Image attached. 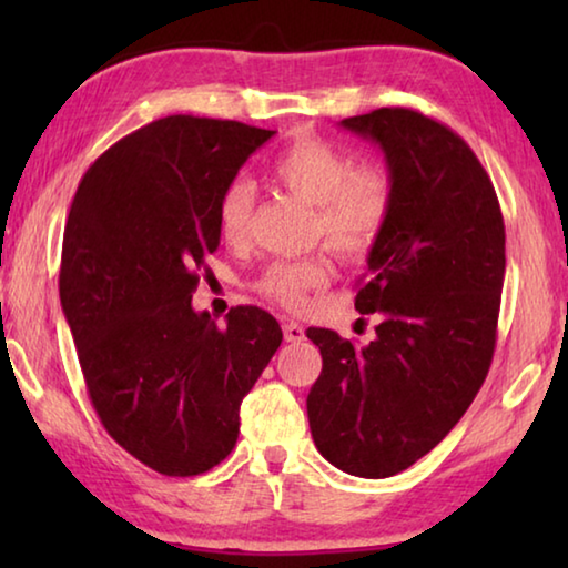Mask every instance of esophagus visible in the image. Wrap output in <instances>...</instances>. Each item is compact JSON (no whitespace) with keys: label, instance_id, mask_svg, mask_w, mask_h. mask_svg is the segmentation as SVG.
Returning a JSON list of instances; mask_svg holds the SVG:
<instances>
[{"label":"esophagus","instance_id":"34e87169","mask_svg":"<svg viewBox=\"0 0 568 568\" xmlns=\"http://www.w3.org/2000/svg\"><path fill=\"white\" fill-rule=\"evenodd\" d=\"M283 333H285V341L287 343H301L305 338V328L301 323L295 321H285L283 323Z\"/></svg>","mask_w":568,"mask_h":568}]
</instances>
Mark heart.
Listing matches in <instances>:
<instances>
[{"label":"heart","instance_id":"heart-1","mask_svg":"<svg viewBox=\"0 0 568 568\" xmlns=\"http://www.w3.org/2000/svg\"><path fill=\"white\" fill-rule=\"evenodd\" d=\"M273 178L305 203L315 205L313 230L345 261L371 253L390 223L396 178L383 162L353 165L348 152L321 138H301L273 160ZM255 190L245 178L230 180L220 192L215 227L225 243H243L253 220ZM328 255L267 265L253 287L267 301L301 311L313 291L328 285Z\"/></svg>","mask_w":568,"mask_h":568}]
</instances>
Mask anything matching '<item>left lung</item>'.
<instances>
[{
	"instance_id": "1",
	"label": "left lung",
	"mask_w": 568,
	"mask_h": 568,
	"mask_svg": "<svg viewBox=\"0 0 568 568\" xmlns=\"http://www.w3.org/2000/svg\"><path fill=\"white\" fill-rule=\"evenodd\" d=\"M341 124L378 142L396 205L355 295V311L378 313L376 341L358 348L335 331L307 328L323 355L307 420L335 468L388 478L436 448L484 386L506 227L491 178L446 124L408 108Z\"/></svg>"
}]
</instances>
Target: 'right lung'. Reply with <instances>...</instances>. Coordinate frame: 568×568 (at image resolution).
Masks as SVG:
<instances>
[{"label":"right lung","mask_w":568,"mask_h":568,"mask_svg":"<svg viewBox=\"0 0 568 568\" xmlns=\"http://www.w3.org/2000/svg\"><path fill=\"white\" fill-rule=\"evenodd\" d=\"M273 130L170 114L102 152L64 225L60 301L102 426L162 476H200L235 448L240 403L281 348L257 305L192 311L220 245V192Z\"/></svg>","instance_id":"add662e5"}]
</instances>
